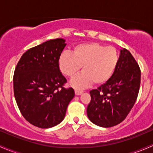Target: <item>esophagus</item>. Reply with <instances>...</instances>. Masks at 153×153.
Returning <instances> with one entry per match:
<instances>
[{
  "label": "esophagus",
  "mask_w": 153,
  "mask_h": 153,
  "mask_svg": "<svg viewBox=\"0 0 153 153\" xmlns=\"http://www.w3.org/2000/svg\"><path fill=\"white\" fill-rule=\"evenodd\" d=\"M75 93L76 95H80L83 93L82 90H79V89H75Z\"/></svg>",
  "instance_id": "esophagus-1"
}]
</instances>
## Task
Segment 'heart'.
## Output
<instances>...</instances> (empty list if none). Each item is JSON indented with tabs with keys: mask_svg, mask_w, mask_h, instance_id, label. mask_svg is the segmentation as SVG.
<instances>
[{
	"mask_svg": "<svg viewBox=\"0 0 153 153\" xmlns=\"http://www.w3.org/2000/svg\"><path fill=\"white\" fill-rule=\"evenodd\" d=\"M119 61V53L113 47H105L98 43L78 44L72 52L60 55L58 64L61 73L72 78L81 69L83 72L72 80L70 85L83 89L91 85L103 84L113 75Z\"/></svg>",
	"mask_w": 153,
	"mask_h": 153,
	"instance_id": "1",
	"label": "heart"
}]
</instances>
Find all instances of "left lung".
Here are the masks:
<instances>
[{
	"label": "left lung",
	"instance_id": "8db88e82",
	"mask_svg": "<svg viewBox=\"0 0 153 153\" xmlns=\"http://www.w3.org/2000/svg\"><path fill=\"white\" fill-rule=\"evenodd\" d=\"M140 84L138 63L127 49H121L112 78L89 92L91 101L86 109L89 119L101 127H111L122 122L136 101Z\"/></svg>",
	"mask_w": 153,
	"mask_h": 153
}]
</instances>
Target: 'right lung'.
Wrapping results in <instances>:
<instances>
[{"label": "right lung", "instance_id": "right-lung-1", "mask_svg": "<svg viewBox=\"0 0 153 153\" xmlns=\"http://www.w3.org/2000/svg\"><path fill=\"white\" fill-rule=\"evenodd\" d=\"M66 45L65 40L57 38L31 48L21 56L15 69L16 103L24 118L38 127L59 124L75 96L72 88L64 87L67 79L58 64Z\"/></svg>", "mask_w": 153, "mask_h": 153}]
</instances>
